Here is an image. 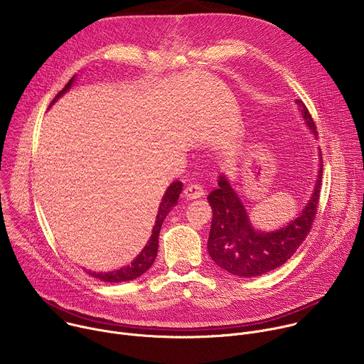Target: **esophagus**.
<instances>
[{
    "label": "esophagus",
    "mask_w": 364,
    "mask_h": 364,
    "mask_svg": "<svg viewBox=\"0 0 364 364\" xmlns=\"http://www.w3.org/2000/svg\"><path fill=\"white\" fill-rule=\"evenodd\" d=\"M184 196L188 200H194V198H200L204 196V188L200 184H190L184 188Z\"/></svg>",
    "instance_id": "34e87169"
}]
</instances>
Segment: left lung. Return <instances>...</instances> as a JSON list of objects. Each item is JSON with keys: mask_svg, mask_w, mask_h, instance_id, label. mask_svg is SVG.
Segmentation results:
<instances>
[{"mask_svg": "<svg viewBox=\"0 0 364 364\" xmlns=\"http://www.w3.org/2000/svg\"><path fill=\"white\" fill-rule=\"evenodd\" d=\"M295 102L305 124L317 135L316 122L311 118L304 102L301 99ZM321 177L323 164H320L313 196L294 220L278 230L262 232L250 225L242 200L228 178L220 176L219 187L207 196L213 212L210 235L207 240L210 257L222 269L242 278L261 277L282 267L313 228L320 201Z\"/></svg>", "mask_w": 364, "mask_h": 364, "instance_id": "8db88e82", "label": "left lung"}]
</instances>
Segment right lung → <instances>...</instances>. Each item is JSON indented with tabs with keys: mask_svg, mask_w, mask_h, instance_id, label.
<instances>
[{
	"mask_svg": "<svg viewBox=\"0 0 364 364\" xmlns=\"http://www.w3.org/2000/svg\"><path fill=\"white\" fill-rule=\"evenodd\" d=\"M73 80H75V76L68 82V85L56 95V97L53 99V102L56 99H59L65 92H68L70 89V86L73 85ZM51 102V103H53ZM183 190V183L181 181H174L170 184V187L167 188V191L164 193L163 196V200L160 203V207H159V213H157V220H155V225H154V229H152V233H151V237L149 240L146 242L145 247L141 250V253L134 259V261L121 268V269H117V271H112V272H105V274H97V272H92V271H87V274L96 279H100L103 282H109V284H117V282H125V281H132V279H136L138 277H141L142 274H145L151 265L154 264L155 261V256H157V252H159V236H160V230H161V225L164 222V219L167 218V215L171 212L173 207L177 204L178 201V197H180V193Z\"/></svg>",
	"mask_w": 364,
	"mask_h": 364,
	"instance_id": "1",
	"label": "right lung"
}]
</instances>
